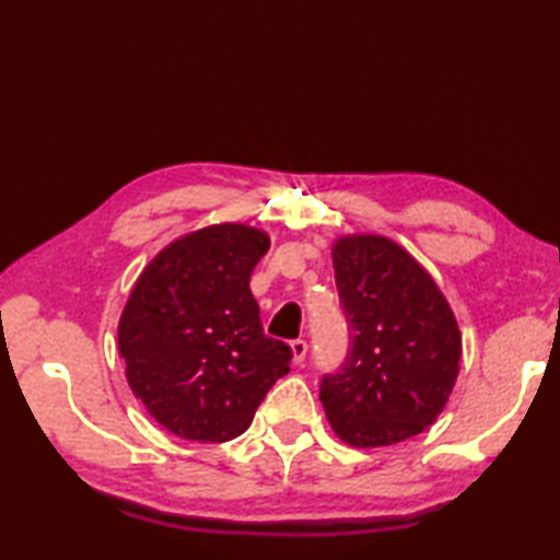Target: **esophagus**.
<instances>
[{
  "label": "esophagus",
  "instance_id": "esophagus-1",
  "mask_svg": "<svg viewBox=\"0 0 560 560\" xmlns=\"http://www.w3.org/2000/svg\"><path fill=\"white\" fill-rule=\"evenodd\" d=\"M306 353H308V343L303 338H296V340H291V360L296 365H301L303 360H306Z\"/></svg>",
  "mask_w": 560,
  "mask_h": 560
}]
</instances>
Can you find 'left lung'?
<instances>
[{"mask_svg":"<svg viewBox=\"0 0 560 560\" xmlns=\"http://www.w3.org/2000/svg\"><path fill=\"white\" fill-rule=\"evenodd\" d=\"M350 350L320 381L330 428L350 447H387L438 420L459 375L462 334L438 283L381 234L334 244Z\"/></svg>","mask_w":560,"mask_h":560,"instance_id":"1","label":"left lung"}]
</instances>
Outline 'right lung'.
Masks as SVG:
<instances>
[{
    "label": "right lung",
    "instance_id": "obj_1",
    "mask_svg": "<svg viewBox=\"0 0 560 560\" xmlns=\"http://www.w3.org/2000/svg\"><path fill=\"white\" fill-rule=\"evenodd\" d=\"M249 224L170 242L132 287L118 324L132 395L177 438L226 442L249 428L291 348L264 336L249 279L269 252Z\"/></svg>",
    "mask_w": 560,
    "mask_h": 560
}]
</instances>
